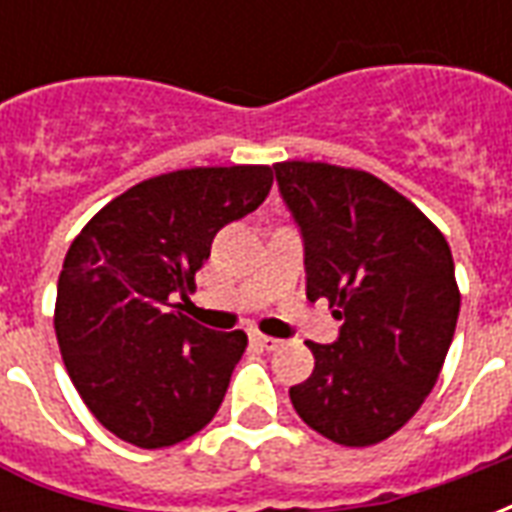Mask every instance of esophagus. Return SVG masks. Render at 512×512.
<instances>
[{"label": "esophagus", "instance_id": "34e87169", "mask_svg": "<svg viewBox=\"0 0 512 512\" xmlns=\"http://www.w3.org/2000/svg\"><path fill=\"white\" fill-rule=\"evenodd\" d=\"M249 340H252V345H257V348H263V351H277L279 345H282V340H277V337H268V334L260 332H249Z\"/></svg>", "mask_w": 512, "mask_h": 512}]
</instances>
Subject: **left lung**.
Wrapping results in <instances>:
<instances>
[{"label":"left lung","instance_id":"left-lung-1","mask_svg":"<svg viewBox=\"0 0 512 512\" xmlns=\"http://www.w3.org/2000/svg\"><path fill=\"white\" fill-rule=\"evenodd\" d=\"M274 175L304 244L307 299L343 321L334 343H307L315 370L290 403L326 439L378 444L414 417L450 351L461 310L450 246L370 172L282 161Z\"/></svg>","mask_w":512,"mask_h":512}]
</instances>
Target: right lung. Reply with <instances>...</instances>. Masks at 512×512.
Instances as JSON below:
<instances>
[{
	"mask_svg": "<svg viewBox=\"0 0 512 512\" xmlns=\"http://www.w3.org/2000/svg\"><path fill=\"white\" fill-rule=\"evenodd\" d=\"M271 167H197L142 180L95 213L65 255L54 329L93 417L142 450L172 447L219 411L244 332L180 315L224 224L252 213Z\"/></svg>",
	"mask_w": 512,
	"mask_h": 512,
	"instance_id": "1",
	"label": "right lung"
}]
</instances>
